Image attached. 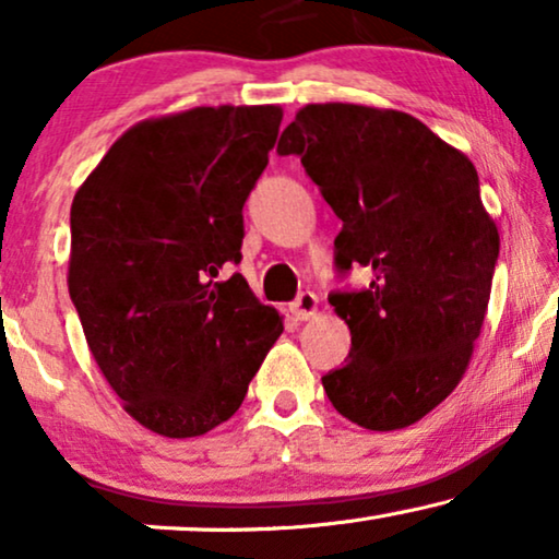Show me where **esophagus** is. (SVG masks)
<instances>
[{"mask_svg":"<svg viewBox=\"0 0 559 559\" xmlns=\"http://www.w3.org/2000/svg\"><path fill=\"white\" fill-rule=\"evenodd\" d=\"M289 312H293L295 320H310L318 312V297L312 293H300L297 300L289 305Z\"/></svg>","mask_w":559,"mask_h":559,"instance_id":"esophagus-1","label":"esophagus"}]
</instances>
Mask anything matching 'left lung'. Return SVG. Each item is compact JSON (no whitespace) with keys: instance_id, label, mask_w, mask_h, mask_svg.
Wrapping results in <instances>:
<instances>
[{"instance_id":"left-lung-1","label":"left lung","mask_w":559,"mask_h":559,"mask_svg":"<svg viewBox=\"0 0 559 559\" xmlns=\"http://www.w3.org/2000/svg\"><path fill=\"white\" fill-rule=\"evenodd\" d=\"M277 152L300 157L343 221L338 270L373 272L328 297L350 331L328 400L366 430L419 423L461 384L491 297L499 228L476 167L409 114L341 102L302 106Z\"/></svg>"}]
</instances>
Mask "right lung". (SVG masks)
<instances>
[{
  "label": "right lung",
  "mask_w": 559,
  "mask_h": 559,
  "mask_svg": "<svg viewBox=\"0 0 559 559\" xmlns=\"http://www.w3.org/2000/svg\"><path fill=\"white\" fill-rule=\"evenodd\" d=\"M282 109L195 106L111 144L71 205L68 293L121 407L163 438L226 423L285 325L247 280L241 209Z\"/></svg>",
  "instance_id": "right-lung-1"
}]
</instances>
